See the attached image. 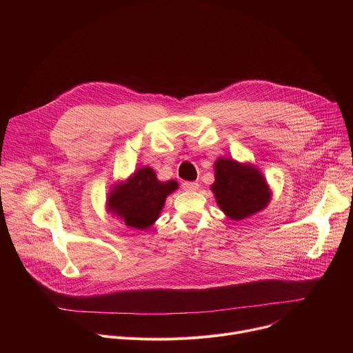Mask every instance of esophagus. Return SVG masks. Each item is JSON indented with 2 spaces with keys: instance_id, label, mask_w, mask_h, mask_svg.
<instances>
[{
  "instance_id": "esophagus-1",
  "label": "esophagus",
  "mask_w": 353,
  "mask_h": 353,
  "mask_svg": "<svg viewBox=\"0 0 353 353\" xmlns=\"http://www.w3.org/2000/svg\"><path fill=\"white\" fill-rule=\"evenodd\" d=\"M199 188V184L196 181H184L183 183V190L185 191H196Z\"/></svg>"
}]
</instances>
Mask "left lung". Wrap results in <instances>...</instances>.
I'll use <instances>...</instances> for the list:
<instances>
[{
    "mask_svg": "<svg viewBox=\"0 0 353 353\" xmlns=\"http://www.w3.org/2000/svg\"><path fill=\"white\" fill-rule=\"evenodd\" d=\"M211 190L219 208L233 221L260 212L271 199V190L259 169L229 158L215 162V183Z\"/></svg>",
    "mask_w": 353,
    "mask_h": 353,
    "instance_id": "1",
    "label": "left lung"
}]
</instances>
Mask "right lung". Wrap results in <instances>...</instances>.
Here are the masks:
<instances>
[{
    "instance_id": "add662e5",
    "label": "right lung",
    "mask_w": 353,
    "mask_h": 353,
    "mask_svg": "<svg viewBox=\"0 0 353 353\" xmlns=\"http://www.w3.org/2000/svg\"><path fill=\"white\" fill-rule=\"evenodd\" d=\"M177 187L179 183L174 180L159 181L155 172L145 166L112 188L108 211L117 215L128 228L148 229L159 218L166 196Z\"/></svg>"
}]
</instances>
